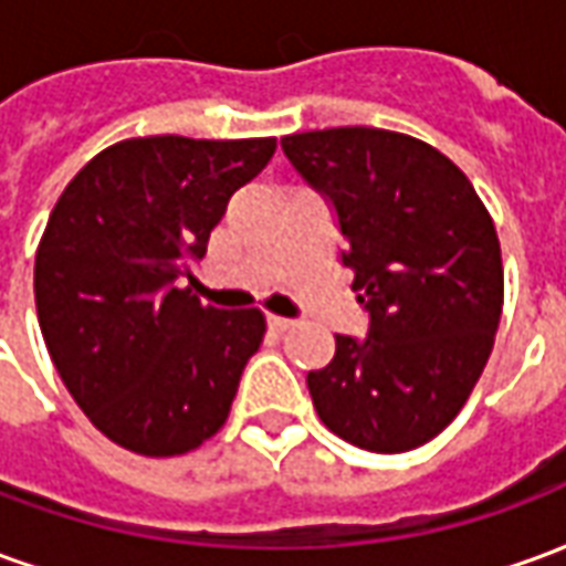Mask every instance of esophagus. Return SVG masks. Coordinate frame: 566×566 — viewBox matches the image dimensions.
<instances>
[{
	"label": "esophagus",
	"mask_w": 566,
	"mask_h": 566,
	"mask_svg": "<svg viewBox=\"0 0 566 566\" xmlns=\"http://www.w3.org/2000/svg\"><path fill=\"white\" fill-rule=\"evenodd\" d=\"M266 324H270V331H275V333H284L294 327V321L282 318V315H266Z\"/></svg>",
	"instance_id": "esophagus-1"
}]
</instances>
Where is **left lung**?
<instances>
[{"mask_svg": "<svg viewBox=\"0 0 566 566\" xmlns=\"http://www.w3.org/2000/svg\"><path fill=\"white\" fill-rule=\"evenodd\" d=\"M300 178L327 199L355 272L367 336L336 333L306 376L318 418L357 449L409 451L461 412L503 308L497 230L470 178L424 142L376 127L282 139Z\"/></svg>", "mask_w": 566, "mask_h": 566, "instance_id": "8db88e82", "label": "left lung"}]
</instances>
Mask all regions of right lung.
Instances as JSON below:
<instances>
[{
	"mask_svg": "<svg viewBox=\"0 0 566 566\" xmlns=\"http://www.w3.org/2000/svg\"><path fill=\"white\" fill-rule=\"evenodd\" d=\"M272 154L275 139H127L56 199L35 254L39 327L69 394L117 446L172 458L230 416L266 321L202 306L181 279Z\"/></svg>",
	"mask_w": 566,
	"mask_h": 566,
	"instance_id": "1",
	"label": "right lung"
}]
</instances>
